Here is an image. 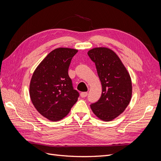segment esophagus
Listing matches in <instances>:
<instances>
[{
  "label": "esophagus",
  "instance_id": "1",
  "mask_svg": "<svg viewBox=\"0 0 161 161\" xmlns=\"http://www.w3.org/2000/svg\"><path fill=\"white\" fill-rule=\"evenodd\" d=\"M80 96L81 97H86L87 96V92H81L80 94Z\"/></svg>",
  "mask_w": 161,
  "mask_h": 161
}]
</instances>
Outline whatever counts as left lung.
Masks as SVG:
<instances>
[{
	"label": "left lung",
	"instance_id": "1",
	"mask_svg": "<svg viewBox=\"0 0 161 161\" xmlns=\"http://www.w3.org/2000/svg\"><path fill=\"white\" fill-rule=\"evenodd\" d=\"M88 56L94 62L102 86L97 102L90 105L94 114L110 121L122 114L132 97V81L128 71L114 51L106 47L90 50Z\"/></svg>",
	"mask_w": 161,
	"mask_h": 161
}]
</instances>
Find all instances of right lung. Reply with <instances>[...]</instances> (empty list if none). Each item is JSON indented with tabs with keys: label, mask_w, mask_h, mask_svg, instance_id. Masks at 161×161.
I'll return each instance as SVG.
<instances>
[{
	"label": "right lung",
	"mask_w": 161,
	"mask_h": 161,
	"mask_svg": "<svg viewBox=\"0 0 161 161\" xmlns=\"http://www.w3.org/2000/svg\"><path fill=\"white\" fill-rule=\"evenodd\" d=\"M77 50L58 48L41 62L33 74L29 94L35 108L51 121L63 119L80 96L68 75L71 59Z\"/></svg>",
	"instance_id": "obj_1"
}]
</instances>
